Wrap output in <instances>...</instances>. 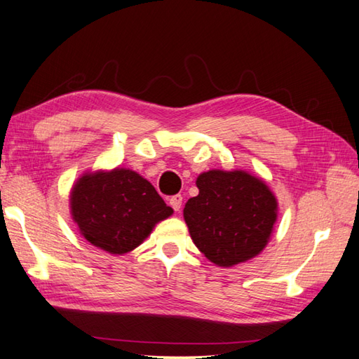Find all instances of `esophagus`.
<instances>
[{"instance_id":"1","label":"esophagus","mask_w":359,"mask_h":359,"mask_svg":"<svg viewBox=\"0 0 359 359\" xmlns=\"http://www.w3.org/2000/svg\"><path fill=\"white\" fill-rule=\"evenodd\" d=\"M182 202H183V197L180 196V194H176V196H172L171 198H170V205L172 206V210L174 211H180V208H182Z\"/></svg>"}]
</instances>
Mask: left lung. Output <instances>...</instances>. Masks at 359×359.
Returning a JSON list of instances; mask_svg holds the SVG:
<instances>
[{"mask_svg":"<svg viewBox=\"0 0 359 359\" xmlns=\"http://www.w3.org/2000/svg\"><path fill=\"white\" fill-rule=\"evenodd\" d=\"M198 196L183 208V219L198 248L220 268L245 263L269 243L278 202L260 177L245 170H210L196 180Z\"/></svg>","mask_w":359,"mask_h":359,"instance_id":"left-lung-1","label":"left lung"}]
</instances>
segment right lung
Here are the masks:
<instances>
[{"label": "right lung", "mask_w": 359, "mask_h": 359, "mask_svg": "<svg viewBox=\"0 0 359 359\" xmlns=\"http://www.w3.org/2000/svg\"><path fill=\"white\" fill-rule=\"evenodd\" d=\"M154 187L128 168L86 171L70 191V214L90 245L123 255L172 215Z\"/></svg>", "instance_id": "add662e5"}]
</instances>
